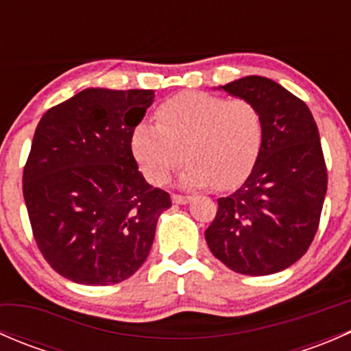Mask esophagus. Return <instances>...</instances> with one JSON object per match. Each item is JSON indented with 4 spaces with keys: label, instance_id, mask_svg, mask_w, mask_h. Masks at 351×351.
Segmentation results:
<instances>
[{
    "label": "esophagus",
    "instance_id": "esophagus-1",
    "mask_svg": "<svg viewBox=\"0 0 351 351\" xmlns=\"http://www.w3.org/2000/svg\"><path fill=\"white\" fill-rule=\"evenodd\" d=\"M171 198L175 204H189V202L192 200V197L190 195H180V193H173Z\"/></svg>",
    "mask_w": 351,
    "mask_h": 351
}]
</instances>
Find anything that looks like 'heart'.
Masks as SVG:
<instances>
[{
	"label": "heart",
	"mask_w": 351,
	"mask_h": 351,
	"mask_svg": "<svg viewBox=\"0 0 351 351\" xmlns=\"http://www.w3.org/2000/svg\"><path fill=\"white\" fill-rule=\"evenodd\" d=\"M263 144V117L246 98L183 91L156 110V125L134 129L132 151L144 176L165 185L189 161L182 182L229 190L251 173Z\"/></svg>",
	"instance_id": "heart-1"
}]
</instances>
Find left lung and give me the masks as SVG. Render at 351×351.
<instances>
[{
	"label": "left lung",
	"instance_id": "8db88e82",
	"mask_svg": "<svg viewBox=\"0 0 351 351\" xmlns=\"http://www.w3.org/2000/svg\"><path fill=\"white\" fill-rule=\"evenodd\" d=\"M222 90L260 108L263 144L243 186L217 200L205 241L236 274H277L306 254L319 228L328 190L319 130L309 107L268 77L246 76Z\"/></svg>",
	"mask_w": 351,
	"mask_h": 351
}]
</instances>
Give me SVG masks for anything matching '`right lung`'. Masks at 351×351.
<instances>
[{"label": "right lung", "mask_w": 351, "mask_h": 351, "mask_svg": "<svg viewBox=\"0 0 351 351\" xmlns=\"http://www.w3.org/2000/svg\"><path fill=\"white\" fill-rule=\"evenodd\" d=\"M153 90L88 88L49 108L23 168L34 239L59 275L84 285L127 280L146 261L169 193L144 180L132 134Z\"/></svg>", "instance_id": "right-lung-1"}]
</instances>
